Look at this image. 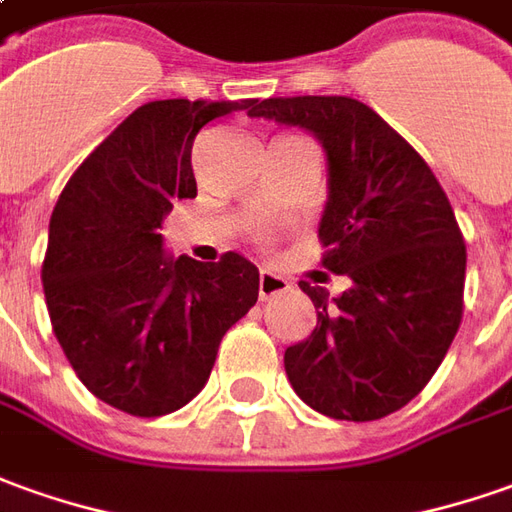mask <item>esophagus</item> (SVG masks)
Segmentation results:
<instances>
[{
    "mask_svg": "<svg viewBox=\"0 0 512 512\" xmlns=\"http://www.w3.org/2000/svg\"><path fill=\"white\" fill-rule=\"evenodd\" d=\"M290 278L278 276L273 270H267L264 267L262 273H259V298L267 301V298H276V295H284V292H290Z\"/></svg>",
    "mask_w": 512,
    "mask_h": 512,
    "instance_id": "1",
    "label": "esophagus"
}]
</instances>
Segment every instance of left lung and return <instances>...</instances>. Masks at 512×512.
I'll return each mask as SVG.
<instances>
[{"label":"left lung","mask_w":512,"mask_h":512,"mask_svg":"<svg viewBox=\"0 0 512 512\" xmlns=\"http://www.w3.org/2000/svg\"><path fill=\"white\" fill-rule=\"evenodd\" d=\"M250 116L312 133L329 169L317 234L323 267L351 278L331 298L301 281L315 331L284 351L292 390L320 415L376 421L435 376L463 317L465 245L426 161L365 102L270 97Z\"/></svg>","instance_id":"obj_1"}]
</instances>
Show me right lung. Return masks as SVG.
Returning <instances> with one entry per match:
<instances>
[{"label": "right lung", "mask_w": 512, "mask_h": 512, "mask_svg": "<svg viewBox=\"0 0 512 512\" xmlns=\"http://www.w3.org/2000/svg\"><path fill=\"white\" fill-rule=\"evenodd\" d=\"M259 100H155L77 167L55 203L41 267L52 331L80 382L116 410L155 418L206 387L225 331L259 298V267L172 256L158 234L197 195V133Z\"/></svg>", "instance_id": "1"}]
</instances>
